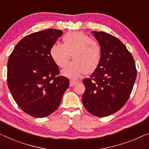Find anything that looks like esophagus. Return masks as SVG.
Returning a JSON list of instances; mask_svg holds the SVG:
<instances>
[{
    "label": "esophagus",
    "mask_w": 149,
    "mask_h": 149,
    "mask_svg": "<svg viewBox=\"0 0 149 149\" xmlns=\"http://www.w3.org/2000/svg\"><path fill=\"white\" fill-rule=\"evenodd\" d=\"M77 83V81H74V80H71V81H70V87H73L74 86L75 84H76Z\"/></svg>",
    "instance_id": "obj_1"
}]
</instances>
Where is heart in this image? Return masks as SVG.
Wrapping results in <instances>:
<instances>
[{
	"label": "heart",
	"instance_id": "b5f03b06",
	"mask_svg": "<svg viewBox=\"0 0 149 149\" xmlns=\"http://www.w3.org/2000/svg\"><path fill=\"white\" fill-rule=\"evenodd\" d=\"M63 41V44H54L49 49L53 62L60 68L67 65L72 55L73 62L62 71L63 75L77 79L83 73L89 74L97 69L101 58V48L97 42L81 32L68 33Z\"/></svg>",
	"mask_w": 149,
	"mask_h": 149
}]
</instances>
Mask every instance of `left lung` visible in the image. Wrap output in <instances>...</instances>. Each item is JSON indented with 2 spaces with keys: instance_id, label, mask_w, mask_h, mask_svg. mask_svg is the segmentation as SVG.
Here are the masks:
<instances>
[{
  "instance_id": "8db88e82",
  "label": "left lung",
  "mask_w": 149,
  "mask_h": 149,
  "mask_svg": "<svg viewBox=\"0 0 149 149\" xmlns=\"http://www.w3.org/2000/svg\"><path fill=\"white\" fill-rule=\"evenodd\" d=\"M101 48L100 64L89 78L82 102L97 117L112 115L123 107L131 94L136 77L131 54L117 38L104 32H91Z\"/></svg>"
}]
</instances>
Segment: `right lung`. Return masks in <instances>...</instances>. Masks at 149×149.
I'll return each instance as SVG.
<instances>
[{"label": "right lung", "instance_id": "obj_1", "mask_svg": "<svg viewBox=\"0 0 149 149\" xmlns=\"http://www.w3.org/2000/svg\"><path fill=\"white\" fill-rule=\"evenodd\" d=\"M63 34L47 29L30 34L16 44L7 63V84L21 109L42 118L58 108L70 86L67 77L59 76L58 66L49 49Z\"/></svg>", "mask_w": 149, "mask_h": 149}]
</instances>
